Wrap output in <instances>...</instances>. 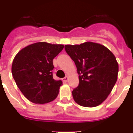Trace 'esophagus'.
Masks as SVG:
<instances>
[{
    "mask_svg": "<svg viewBox=\"0 0 133 133\" xmlns=\"http://www.w3.org/2000/svg\"><path fill=\"white\" fill-rule=\"evenodd\" d=\"M68 80H69V77L66 76V77H65L64 78H63V82H64V83H66V82L68 81Z\"/></svg>",
    "mask_w": 133,
    "mask_h": 133,
    "instance_id": "1",
    "label": "esophagus"
}]
</instances>
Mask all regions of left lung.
Wrapping results in <instances>:
<instances>
[{
  "label": "left lung",
  "mask_w": 133,
  "mask_h": 133,
  "mask_svg": "<svg viewBox=\"0 0 133 133\" xmlns=\"http://www.w3.org/2000/svg\"><path fill=\"white\" fill-rule=\"evenodd\" d=\"M64 49L79 75L78 86L72 91L75 101L85 107L101 104L117 82L118 64L115 55L106 46L92 42L66 44Z\"/></svg>",
  "instance_id": "obj_1"
}]
</instances>
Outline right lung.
Returning a JSON list of instances; mask_svg holds the SVG:
<instances>
[{
	"instance_id": "right-lung-1",
	"label": "right lung",
	"mask_w": 133,
	"mask_h": 133,
	"mask_svg": "<svg viewBox=\"0 0 133 133\" xmlns=\"http://www.w3.org/2000/svg\"><path fill=\"white\" fill-rule=\"evenodd\" d=\"M64 48L63 44L39 42L30 44L16 54L12 64V75L27 99L43 104L57 97L63 82L52 77V60Z\"/></svg>"
}]
</instances>
